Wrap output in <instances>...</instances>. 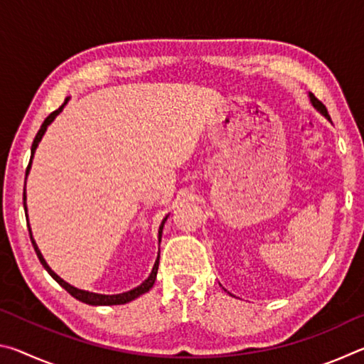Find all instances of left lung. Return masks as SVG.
<instances>
[{"label": "left lung", "mask_w": 364, "mask_h": 364, "mask_svg": "<svg viewBox=\"0 0 364 364\" xmlns=\"http://www.w3.org/2000/svg\"><path fill=\"white\" fill-rule=\"evenodd\" d=\"M308 97H310V102H311V106L315 107L319 114L324 115L326 119H328V120L331 122V117H329V114H328V109L324 107V104H323L321 101H318L316 97H315V95H313V93H308Z\"/></svg>", "instance_id": "1"}]
</instances>
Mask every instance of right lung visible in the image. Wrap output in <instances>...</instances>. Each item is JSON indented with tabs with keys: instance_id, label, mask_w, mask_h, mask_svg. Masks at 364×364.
<instances>
[{
	"instance_id": "add662e5",
	"label": "right lung",
	"mask_w": 364,
	"mask_h": 364,
	"mask_svg": "<svg viewBox=\"0 0 364 364\" xmlns=\"http://www.w3.org/2000/svg\"><path fill=\"white\" fill-rule=\"evenodd\" d=\"M69 100H70V96H69V97H65V101H64L63 106H60L58 110H54L53 114H49V115L46 117V120L43 122L41 128L38 130V133H36V136H35V139H33V144H32V157H30L28 167H27V171H26V181H27V176H28V173H30V168H32L33 154H35V151H36V147H38V144H40V141H41V138H43V134L46 133L48 127L51 125V123L54 122V119H56V117H58L60 112H63V109L65 107V104L69 102ZM23 208H26V217H27V220H28V215H27V194H26V191H23ZM167 218H168V215L162 220V223H160V226H159V244H160V239H162L164 225H165V221H167ZM27 226H28V232H30V239H32L33 249H35V252H36V255H38V258H40V262H41V264H43V268H45V269L48 271V273L51 274V278H53L54 281H56V282H59V284L63 286V287L65 289V291L72 295V297H75L77 300L83 301V304H88V305H123V304H128V301H132V300H134V299H138L139 295L146 294V292L149 291V289L154 286V282H156V278H157V269H159V258H160V252H159V255H157V260H156V263H154L151 274L147 276V279H146L144 282H141V284H139L138 287L132 289V291H128V292H122V294H114V295H106V294H96V292H90V291H83V289L73 287L72 284H69V282H65L63 278H60V276H58L56 273H54V271H53L51 268H49V264L46 263L45 258H43L41 252H40V249H38V245H36L35 239H33V236H32V228H30V223H28V221H27Z\"/></svg>"
}]
</instances>
